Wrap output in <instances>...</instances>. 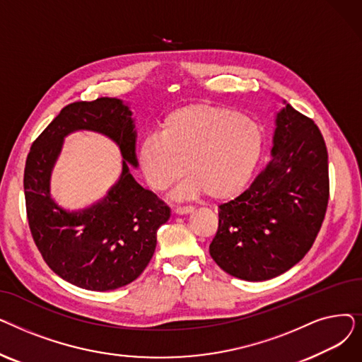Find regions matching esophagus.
Here are the masks:
<instances>
[{"instance_id":"obj_1","label":"esophagus","mask_w":362,"mask_h":362,"mask_svg":"<svg viewBox=\"0 0 362 362\" xmlns=\"http://www.w3.org/2000/svg\"><path fill=\"white\" fill-rule=\"evenodd\" d=\"M192 211H194V206L192 205H183V206H176L175 208V213L180 214V216L189 214V213H192Z\"/></svg>"}]
</instances>
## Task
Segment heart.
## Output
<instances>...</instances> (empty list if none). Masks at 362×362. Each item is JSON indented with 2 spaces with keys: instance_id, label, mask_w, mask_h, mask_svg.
Listing matches in <instances>:
<instances>
[{
  "instance_id": "obj_1",
  "label": "heart",
  "mask_w": 362,
  "mask_h": 362,
  "mask_svg": "<svg viewBox=\"0 0 362 362\" xmlns=\"http://www.w3.org/2000/svg\"><path fill=\"white\" fill-rule=\"evenodd\" d=\"M265 144L262 127L232 107L191 104L171 111L161 133L146 135L138 148V161L146 183L165 191L183 175L177 198L199 192L211 199L240 192L254 175Z\"/></svg>"
}]
</instances>
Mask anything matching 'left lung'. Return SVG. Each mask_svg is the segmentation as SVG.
<instances>
[{
	"label": "left lung",
	"mask_w": 362,
	"mask_h": 362,
	"mask_svg": "<svg viewBox=\"0 0 362 362\" xmlns=\"http://www.w3.org/2000/svg\"><path fill=\"white\" fill-rule=\"evenodd\" d=\"M272 160L238 198L218 206L210 255L248 281L298 264L325 220L330 183L326 142L313 119L286 104L276 119Z\"/></svg>",
	"instance_id": "obj_1"
}]
</instances>
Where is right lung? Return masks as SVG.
Here are the masks:
<instances>
[{
	"instance_id": "obj_1",
	"label": "right lung",
	"mask_w": 362,
	"mask_h": 362,
	"mask_svg": "<svg viewBox=\"0 0 362 362\" xmlns=\"http://www.w3.org/2000/svg\"><path fill=\"white\" fill-rule=\"evenodd\" d=\"M104 132L124 156L121 180L98 204L69 214L49 195V176L66 134L74 129ZM132 111L117 98H97L66 105L35 139L25 165L29 229L48 267L88 291H112L138 279L156 251L157 230L170 208L144 189L129 171L138 165Z\"/></svg>"
}]
</instances>
